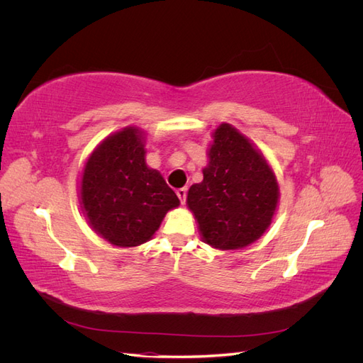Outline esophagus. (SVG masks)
Instances as JSON below:
<instances>
[{"label": "esophagus", "instance_id": "1", "mask_svg": "<svg viewBox=\"0 0 363 363\" xmlns=\"http://www.w3.org/2000/svg\"><path fill=\"white\" fill-rule=\"evenodd\" d=\"M186 192H188V189H186V188H180V189L175 191V194H177L182 204H184V201H186Z\"/></svg>", "mask_w": 363, "mask_h": 363}]
</instances>
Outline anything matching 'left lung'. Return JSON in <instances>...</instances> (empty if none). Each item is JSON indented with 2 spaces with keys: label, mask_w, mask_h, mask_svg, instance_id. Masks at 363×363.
Instances as JSON below:
<instances>
[{
  "label": "left lung",
  "mask_w": 363,
  "mask_h": 363,
  "mask_svg": "<svg viewBox=\"0 0 363 363\" xmlns=\"http://www.w3.org/2000/svg\"><path fill=\"white\" fill-rule=\"evenodd\" d=\"M207 157L203 182L191 186L186 203L207 245L245 248L267 232L277 212L276 174L263 152L227 123L213 130Z\"/></svg>",
  "instance_id": "1"
}]
</instances>
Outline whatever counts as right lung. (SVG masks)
<instances>
[{
    "label": "right lung",
    "instance_id": "right-lung-1",
    "mask_svg": "<svg viewBox=\"0 0 363 363\" xmlns=\"http://www.w3.org/2000/svg\"><path fill=\"white\" fill-rule=\"evenodd\" d=\"M145 131L128 125L108 135L86 159L80 207L87 224L108 244L139 247L155 236L180 200L145 162Z\"/></svg>",
    "mask_w": 363,
    "mask_h": 363
}]
</instances>
